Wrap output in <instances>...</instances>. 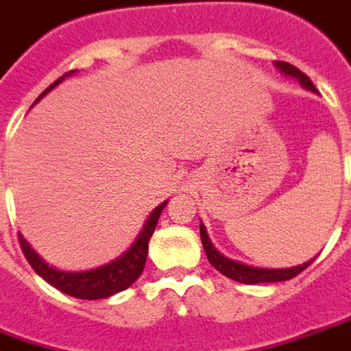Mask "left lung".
Segmentation results:
<instances>
[{
    "instance_id": "left-lung-1",
    "label": "left lung",
    "mask_w": 351,
    "mask_h": 351,
    "mask_svg": "<svg viewBox=\"0 0 351 351\" xmlns=\"http://www.w3.org/2000/svg\"><path fill=\"white\" fill-rule=\"evenodd\" d=\"M275 66L281 70L285 76H291V78H296L300 82L302 88L309 89L313 93H317V89L313 86V82L302 72L296 66H292L289 62H282V60H275ZM200 241H202V246H204V252H206L208 262L212 263L216 267L217 271L223 273L226 277L233 279L237 282H245V285H260V282H281L289 281L292 277H296L298 273H302L309 263L313 262L315 258H311L309 262H304L296 267H279V269H269V267H254V265H248V263L237 262V260H231L223 254L217 250L216 246L212 245L210 237L206 233V227L204 223H200Z\"/></svg>"
}]
</instances>
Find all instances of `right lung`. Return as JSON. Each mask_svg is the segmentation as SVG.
Returning a JSON list of instances; mask_svg holds the SVG:
<instances>
[{
  "label": "right lung",
  "mask_w": 351,
  "mask_h": 351,
  "mask_svg": "<svg viewBox=\"0 0 351 351\" xmlns=\"http://www.w3.org/2000/svg\"><path fill=\"white\" fill-rule=\"evenodd\" d=\"M74 72L76 70L66 72L57 82H53L49 88L36 99V103L43 95H47L51 89L57 88L62 80L72 76ZM166 204H168V200H164L162 204H158L152 210L149 217L145 219L137 239H135L132 246L124 254H120L112 262L93 267V269H86V271H62V269L55 267V265H49L40 254L34 250L32 246L28 245V241L23 235H19L21 248H23L28 263L32 265L34 271L38 273L43 281L49 282L51 287H55L57 291L64 292L69 296H74V298H80V300H103V298H108V296H112L116 292H122L128 287H132L139 279V275L143 273L147 254H149V241H151L154 227L158 223V217H160L162 210L166 208Z\"/></svg>",
  "instance_id": "right-lung-1"
}]
</instances>
